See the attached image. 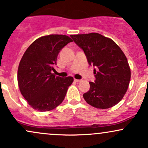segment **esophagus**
I'll return each mask as SVG.
<instances>
[{"label":"esophagus","instance_id":"34e87169","mask_svg":"<svg viewBox=\"0 0 148 148\" xmlns=\"http://www.w3.org/2000/svg\"><path fill=\"white\" fill-rule=\"evenodd\" d=\"M74 81H75V82H76V83H79V82H81V81H82V80H79V79H74Z\"/></svg>","mask_w":148,"mask_h":148}]
</instances>
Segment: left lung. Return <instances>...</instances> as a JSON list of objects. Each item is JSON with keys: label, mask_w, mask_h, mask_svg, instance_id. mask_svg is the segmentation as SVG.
Segmentation results:
<instances>
[{"label": "left lung", "mask_w": 148, "mask_h": 148, "mask_svg": "<svg viewBox=\"0 0 148 148\" xmlns=\"http://www.w3.org/2000/svg\"><path fill=\"white\" fill-rule=\"evenodd\" d=\"M71 37L84 50L89 64L95 67L96 80L89 82L90 88L83 95L84 99L96 108L114 106L123 99L131 79L125 53L113 40L101 34H78Z\"/></svg>", "instance_id": "left-lung-1"}]
</instances>
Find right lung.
Here are the masks:
<instances>
[{
	"label": "right lung",
	"instance_id": "add662e5",
	"mask_svg": "<svg viewBox=\"0 0 148 148\" xmlns=\"http://www.w3.org/2000/svg\"><path fill=\"white\" fill-rule=\"evenodd\" d=\"M72 40L64 35L39 37L26 49L18 67L19 90L33 109L49 111L62 102L74 79L52 74L60 51Z\"/></svg>",
	"mask_w": 148,
	"mask_h": 148
}]
</instances>
